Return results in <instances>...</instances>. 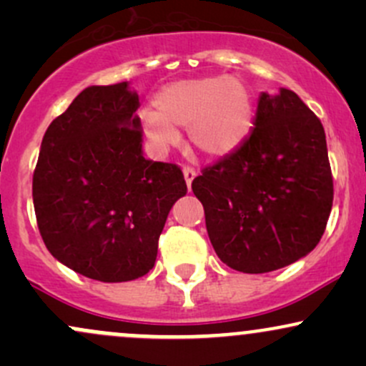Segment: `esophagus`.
I'll use <instances>...</instances> for the list:
<instances>
[{
  "instance_id": "obj_1",
  "label": "esophagus",
  "mask_w": 366,
  "mask_h": 366,
  "mask_svg": "<svg viewBox=\"0 0 366 366\" xmlns=\"http://www.w3.org/2000/svg\"><path fill=\"white\" fill-rule=\"evenodd\" d=\"M184 177H186V184H187V187L191 189V182H192V179L196 177V169H192V167H184Z\"/></svg>"
}]
</instances>
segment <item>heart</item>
<instances>
[{
    "label": "heart",
    "instance_id": "1",
    "mask_svg": "<svg viewBox=\"0 0 366 366\" xmlns=\"http://www.w3.org/2000/svg\"><path fill=\"white\" fill-rule=\"evenodd\" d=\"M153 104L157 112H142L141 125L159 151L177 142L175 129L189 127L197 149L222 157L244 141L253 119L249 91L227 75L169 84Z\"/></svg>",
    "mask_w": 366,
    "mask_h": 366
}]
</instances>
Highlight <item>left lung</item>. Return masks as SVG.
Here are the masks:
<instances>
[{"label":"left lung","instance_id":"left-lung-1","mask_svg":"<svg viewBox=\"0 0 366 366\" xmlns=\"http://www.w3.org/2000/svg\"><path fill=\"white\" fill-rule=\"evenodd\" d=\"M249 136L192 180L209 241L227 267L264 274L320 242L334 180L320 119L296 92H263Z\"/></svg>","mask_w":366,"mask_h":366}]
</instances>
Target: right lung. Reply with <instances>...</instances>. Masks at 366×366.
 <instances>
[{
    "label": "right lung",
    "instance_id": "right-lung-1",
    "mask_svg": "<svg viewBox=\"0 0 366 366\" xmlns=\"http://www.w3.org/2000/svg\"><path fill=\"white\" fill-rule=\"evenodd\" d=\"M137 108L127 82L84 89L49 124L32 177L48 251L102 282L148 274L170 208L187 192L179 165L142 157Z\"/></svg>",
    "mask_w": 366,
    "mask_h": 366
}]
</instances>
